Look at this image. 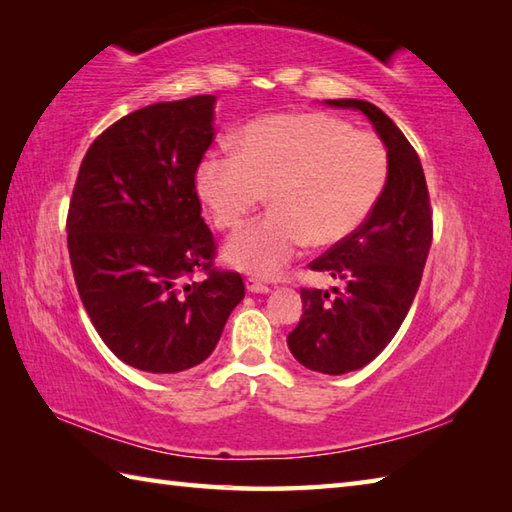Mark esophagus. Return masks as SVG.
I'll use <instances>...</instances> for the list:
<instances>
[{"label": "esophagus", "mask_w": 512, "mask_h": 512, "mask_svg": "<svg viewBox=\"0 0 512 512\" xmlns=\"http://www.w3.org/2000/svg\"><path fill=\"white\" fill-rule=\"evenodd\" d=\"M246 290L248 292H255V295H266L270 288L264 284V281H259L257 277H248L246 279Z\"/></svg>", "instance_id": "34e87169"}]
</instances>
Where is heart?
Segmentation results:
<instances>
[{
    "mask_svg": "<svg viewBox=\"0 0 512 512\" xmlns=\"http://www.w3.org/2000/svg\"><path fill=\"white\" fill-rule=\"evenodd\" d=\"M235 154L211 151L195 191L217 228H233L264 200L270 211L239 228L224 259L244 273L279 277L308 242L350 237L383 195L389 156L380 138L321 112H288L246 123Z\"/></svg>",
    "mask_w": 512,
    "mask_h": 512,
    "instance_id": "heart-1",
    "label": "heart"
}]
</instances>
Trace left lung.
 <instances>
[{
	"instance_id": "8db88e82",
	"label": "left lung",
	"mask_w": 512,
	"mask_h": 512,
	"mask_svg": "<svg viewBox=\"0 0 512 512\" xmlns=\"http://www.w3.org/2000/svg\"><path fill=\"white\" fill-rule=\"evenodd\" d=\"M363 112L389 156L387 187L356 231L310 262L345 288H303V314L288 347L312 372L339 376L365 367L394 339L416 297L427 262L433 220L427 180L416 149L376 105L358 99L325 101Z\"/></svg>"
}]
</instances>
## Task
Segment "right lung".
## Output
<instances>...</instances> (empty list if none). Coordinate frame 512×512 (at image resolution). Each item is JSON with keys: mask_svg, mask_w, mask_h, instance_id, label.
<instances>
[{"mask_svg": "<svg viewBox=\"0 0 512 512\" xmlns=\"http://www.w3.org/2000/svg\"><path fill=\"white\" fill-rule=\"evenodd\" d=\"M213 105L202 94L123 116L90 145L72 191L65 228L83 308L103 343L149 374L206 361L244 299L242 275L213 266L195 191Z\"/></svg>", "mask_w": 512, "mask_h": 512, "instance_id": "add662e5", "label": "right lung"}]
</instances>
